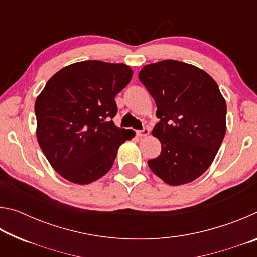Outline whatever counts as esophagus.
I'll return each instance as SVG.
<instances>
[{
    "instance_id": "obj_1",
    "label": "esophagus",
    "mask_w": 257,
    "mask_h": 257,
    "mask_svg": "<svg viewBox=\"0 0 257 257\" xmlns=\"http://www.w3.org/2000/svg\"><path fill=\"white\" fill-rule=\"evenodd\" d=\"M150 134V129L149 128H143L142 130H138L137 132V135L139 137H144V136H147V135Z\"/></svg>"
}]
</instances>
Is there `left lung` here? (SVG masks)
<instances>
[{
    "instance_id": "obj_1",
    "label": "left lung",
    "mask_w": 257,
    "mask_h": 257,
    "mask_svg": "<svg viewBox=\"0 0 257 257\" xmlns=\"http://www.w3.org/2000/svg\"><path fill=\"white\" fill-rule=\"evenodd\" d=\"M139 80L154 98L160 119L152 134L162 145L149 167L171 186L197 179L214 160L225 135L227 105L205 71L175 60L147 64Z\"/></svg>"
}]
</instances>
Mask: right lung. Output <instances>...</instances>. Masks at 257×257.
<instances>
[{"label": "right lung", "mask_w": 257, "mask_h": 257, "mask_svg": "<svg viewBox=\"0 0 257 257\" xmlns=\"http://www.w3.org/2000/svg\"><path fill=\"white\" fill-rule=\"evenodd\" d=\"M133 77L122 63L82 61L61 69L35 103L37 141L64 179L90 184L110 170L119 146L135 136L113 118L114 98Z\"/></svg>", "instance_id": "add662e5"}]
</instances>
